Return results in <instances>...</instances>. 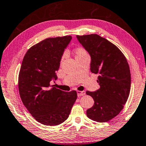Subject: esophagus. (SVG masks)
<instances>
[{
  "instance_id": "34e87169",
  "label": "esophagus",
  "mask_w": 146,
  "mask_h": 146,
  "mask_svg": "<svg viewBox=\"0 0 146 146\" xmlns=\"http://www.w3.org/2000/svg\"><path fill=\"white\" fill-rule=\"evenodd\" d=\"M77 96L78 97H80V96H83L85 95V91H77Z\"/></svg>"
}]
</instances>
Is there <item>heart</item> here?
Returning a JSON list of instances; mask_svg holds the SVG:
<instances>
[{
    "instance_id": "heart-1",
    "label": "heart",
    "mask_w": 146,
    "mask_h": 146,
    "mask_svg": "<svg viewBox=\"0 0 146 146\" xmlns=\"http://www.w3.org/2000/svg\"><path fill=\"white\" fill-rule=\"evenodd\" d=\"M75 59H77V58L81 57L83 56L87 55V53L84 48L83 47H77L75 49Z\"/></svg>"
}]
</instances>
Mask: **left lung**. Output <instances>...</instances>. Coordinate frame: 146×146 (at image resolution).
I'll list each match as a JSON object with an SVG mask.
<instances>
[{"label": "left lung", "instance_id": "8db88e82", "mask_svg": "<svg viewBox=\"0 0 146 146\" xmlns=\"http://www.w3.org/2000/svg\"><path fill=\"white\" fill-rule=\"evenodd\" d=\"M77 38L90 55L91 71L100 75V88L86 92L94 100L87 115L97 122L108 121L119 113L129 97L131 74L127 59L115 44L98 35Z\"/></svg>", "mask_w": 146, "mask_h": 146}]
</instances>
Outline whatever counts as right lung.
Instances as JSON below:
<instances>
[{"label":"right lung","instance_id":"1","mask_svg":"<svg viewBox=\"0 0 146 146\" xmlns=\"http://www.w3.org/2000/svg\"><path fill=\"white\" fill-rule=\"evenodd\" d=\"M71 36L46 38L25 54L19 75L21 100L31 115L45 125H57L69 117L77 100L76 91L65 92L50 86ZM52 86V88H50Z\"/></svg>","mask_w":146,"mask_h":146}]
</instances>
